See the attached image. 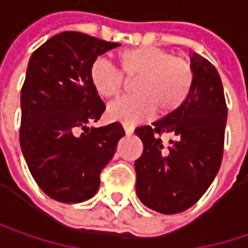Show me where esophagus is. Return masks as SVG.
<instances>
[{"label": "esophagus", "mask_w": 248, "mask_h": 248, "mask_svg": "<svg viewBox=\"0 0 248 248\" xmlns=\"http://www.w3.org/2000/svg\"><path fill=\"white\" fill-rule=\"evenodd\" d=\"M124 130L126 135H132V133H133V127L129 126V124H124Z\"/></svg>", "instance_id": "esophagus-1"}]
</instances>
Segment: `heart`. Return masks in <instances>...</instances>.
<instances>
[{
	"label": "heart",
	"instance_id": "b5f03b06",
	"mask_svg": "<svg viewBox=\"0 0 248 248\" xmlns=\"http://www.w3.org/2000/svg\"><path fill=\"white\" fill-rule=\"evenodd\" d=\"M122 67L127 80H138L133 93L138 96L119 99L108 107V118L124 124L150 119L158 110L166 116L177 110L189 94L192 67L188 60L174 57L170 51L141 46L122 53ZM95 93L112 99L122 94L126 85L122 71L108 57H98L90 70Z\"/></svg>",
	"mask_w": 248,
	"mask_h": 248
}]
</instances>
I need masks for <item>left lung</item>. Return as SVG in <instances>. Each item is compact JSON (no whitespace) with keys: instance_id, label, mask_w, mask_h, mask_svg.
<instances>
[{"instance_id":"left-lung-1","label":"left lung","mask_w":248,"mask_h":248,"mask_svg":"<svg viewBox=\"0 0 248 248\" xmlns=\"http://www.w3.org/2000/svg\"><path fill=\"white\" fill-rule=\"evenodd\" d=\"M191 54L192 85L181 107L135 130L143 153L135 161L136 194L143 205L174 215L197 203L215 180L223 157L227 119L217 70L198 53ZM170 138L164 146L162 136Z\"/></svg>"}]
</instances>
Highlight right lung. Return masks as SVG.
Segmentation results:
<instances>
[{
    "instance_id": "obj_1",
    "label": "right lung",
    "mask_w": 248,
    "mask_h": 248,
    "mask_svg": "<svg viewBox=\"0 0 248 248\" xmlns=\"http://www.w3.org/2000/svg\"><path fill=\"white\" fill-rule=\"evenodd\" d=\"M118 46L80 32H62L29 59L19 141L33 180L51 199L78 203L94 197L102 168L124 136L118 122L88 127L105 110L90 70L98 56Z\"/></svg>"
}]
</instances>
